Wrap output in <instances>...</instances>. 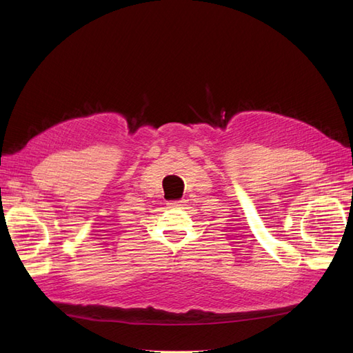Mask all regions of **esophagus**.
I'll return each instance as SVG.
<instances>
[{"label":"esophagus","instance_id":"34e87169","mask_svg":"<svg viewBox=\"0 0 353 353\" xmlns=\"http://www.w3.org/2000/svg\"><path fill=\"white\" fill-rule=\"evenodd\" d=\"M184 205H185V200L183 199V200L169 201V203H168V208H181V206H184Z\"/></svg>","mask_w":353,"mask_h":353}]
</instances>
